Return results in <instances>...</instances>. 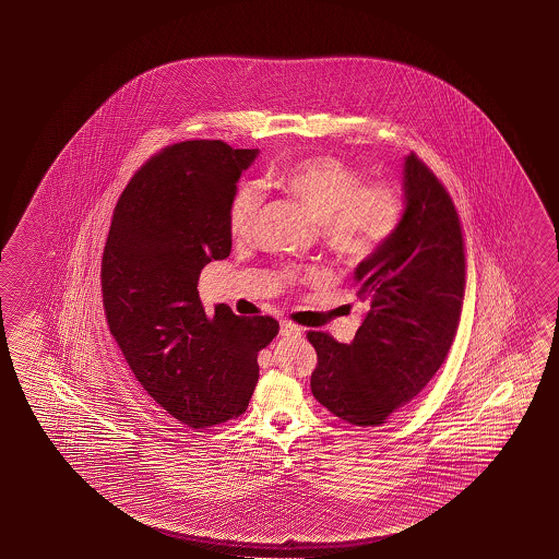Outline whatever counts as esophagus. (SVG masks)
I'll return each mask as SVG.
<instances>
[{"mask_svg":"<svg viewBox=\"0 0 559 559\" xmlns=\"http://www.w3.org/2000/svg\"><path fill=\"white\" fill-rule=\"evenodd\" d=\"M278 335H281V337H300L302 330H300L298 325L290 323V321H283V323H281V330H278Z\"/></svg>","mask_w":559,"mask_h":559,"instance_id":"obj_1","label":"esophagus"}]
</instances>
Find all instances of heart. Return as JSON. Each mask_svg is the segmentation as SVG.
<instances>
[{
  "instance_id": "1",
  "label": "heart",
  "mask_w": 559,
  "mask_h": 559,
  "mask_svg": "<svg viewBox=\"0 0 559 559\" xmlns=\"http://www.w3.org/2000/svg\"><path fill=\"white\" fill-rule=\"evenodd\" d=\"M273 187L320 224L328 248L350 265L374 255L397 231L405 212L397 185H362L357 169L335 156L306 157L286 165L273 177ZM259 206L261 191L255 185H239L228 209L234 238H248Z\"/></svg>"
}]
</instances>
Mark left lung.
<instances>
[{
	"instance_id": "8db88e82",
	"label": "left lung",
	"mask_w": 559,
	"mask_h": 559,
	"mask_svg": "<svg viewBox=\"0 0 559 559\" xmlns=\"http://www.w3.org/2000/svg\"><path fill=\"white\" fill-rule=\"evenodd\" d=\"M400 228L358 263L367 316L350 343L310 331L318 353L311 394L343 421L376 427L429 384L456 335L466 257L447 189L415 154L403 164Z\"/></svg>"
}]
</instances>
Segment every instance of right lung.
<instances>
[{
	"mask_svg": "<svg viewBox=\"0 0 559 559\" xmlns=\"http://www.w3.org/2000/svg\"><path fill=\"white\" fill-rule=\"evenodd\" d=\"M259 150L189 140L152 157L120 194L103 251L110 333L154 402L192 429L248 409L257 355L278 333L269 316L209 318L199 276L231 249L229 201Z\"/></svg>",
	"mask_w": 559,
	"mask_h": 559,
	"instance_id": "right-lung-1",
	"label": "right lung"
}]
</instances>
